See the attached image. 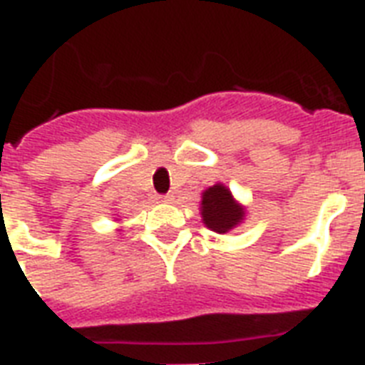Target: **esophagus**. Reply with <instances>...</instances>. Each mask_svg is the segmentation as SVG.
<instances>
[{
	"label": "esophagus",
	"instance_id": "obj_1",
	"mask_svg": "<svg viewBox=\"0 0 365 365\" xmlns=\"http://www.w3.org/2000/svg\"><path fill=\"white\" fill-rule=\"evenodd\" d=\"M173 200H175V195H173V194H165V195H162V197H160V201H164V203H171Z\"/></svg>",
	"mask_w": 365,
	"mask_h": 365
}]
</instances>
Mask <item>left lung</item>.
Segmentation results:
<instances>
[{
  "instance_id": "obj_1",
  "label": "left lung",
  "mask_w": 365,
  "mask_h": 365,
  "mask_svg": "<svg viewBox=\"0 0 365 365\" xmlns=\"http://www.w3.org/2000/svg\"><path fill=\"white\" fill-rule=\"evenodd\" d=\"M201 216L209 230L227 233L242 220L244 210L235 203L230 190L222 185H215L203 192Z\"/></svg>"
}]
</instances>
